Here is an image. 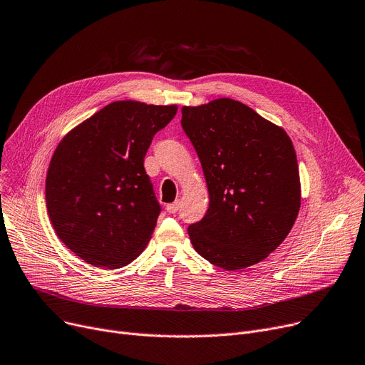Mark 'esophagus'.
I'll list each match as a JSON object with an SVG mask.
<instances>
[{
  "label": "esophagus",
  "mask_w": 365,
  "mask_h": 365,
  "mask_svg": "<svg viewBox=\"0 0 365 365\" xmlns=\"http://www.w3.org/2000/svg\"><path fill=\"white\" fill-rule=\"evenodd\" d=\"M179 208H180V201L178 200V201H175V202H171V204L167 205V212H168L170 215H175V213L179 212Z\"/></svg>",
  "instance_id": "esophagus-1"
}]
</instances>
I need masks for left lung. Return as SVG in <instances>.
<instances>
[{
    "label": "left lung",
    "mask_w": 365,
    "mask_h": 365,
    "mask_svg": "<svg viewBox=\"0 0 365 365\" xmlns=\"http://www.w3.org/2000/svg\"><path fill=\"white\" fill-rule=\"evenodd\" d=\"M180 124L210 195L205 216L187 227L195 252L226 271L262 262L289 235L300 208L289 134L227 98L183 106Z\"/></svg>",
    "instance_id": "left-lung-1"
}]
</instances>
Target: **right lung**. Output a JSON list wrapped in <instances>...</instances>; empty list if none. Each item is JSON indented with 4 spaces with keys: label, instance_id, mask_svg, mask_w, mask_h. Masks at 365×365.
Segmentation results:
<instances>
[{
    "label": "right lung",
    "instance_id": "obj_1",
    "mask_svg": "<svg viewBox=\"0 0 365 365\" xmlns=\"http://www.w3.org/2000/svg\"><path fill=\"white\" fill-rule=\"evenodd\" d=\"M176 112V105L112 102L57 145L46 179L47 212L57 237L84 262L117 269L149 242L161 205L143 161Z\"/></svg>",
    "mask_w": 365,
    "mask_h": 365
}]
</instances>
